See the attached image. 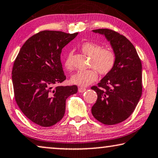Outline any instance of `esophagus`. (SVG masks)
<instances>
[{"instance_id": "esophagus-1", "label": "esophagus", "mask_w": 158, "mask_h": 158, "mask_svg": "<svg viewBox=\"0 0 158 158\" xmlns=\"http://www.w3.org/2000/svg\"><path fill=\"white\" fill-rule=\"evenodd\" d=\"M86 90V88H83V87L79 88V92H80V93H83V92H85Z\"/></svg>"}]
</instances>
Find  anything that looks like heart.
<instances>
[{"instance_id": "heart-1", "label": "heart", "mask_w": 158, "mask_h": 158, "mask_svg": "<svg viewBox=\"0 0 158 158\" xmlns=\"http://www.w3.org/2000/svg\"><path fill=\"white\" fill-rule=\"evenodd\" d=\"M84 54L91 56L90 67L94 69L79 71L71 77V82L79 86H86L97 79V72L101 75L108 74L114 65L116 56L112 48H102L99 44L93 42H85L80 46ZM64 66L69 70L73 69L72 54H69L64 60Z\"/></svg>"}]
</instances>
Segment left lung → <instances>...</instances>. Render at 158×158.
Here are the masks:
<instances>
[{"label":"left lung","mask_w":158,"mask_h":158,"mask_svg":"<svg viewBox=\"0 0 158 158\" xmlns=\"http://www.w3.org/2000/svg\"><path fill=\"white\" fill-rule=\"evenodd\" d=\"M92 31L104 35L110 42L116 60L112 69L97 86L91 87L97 94L92 113L102 124H118L132 114L141 97V61L135 46L125 36L107 28Z\"/></svg>","instance_id":"obj_1"}]
</instances>
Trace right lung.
Listing matches in <instances>:
<instances>
[{
    "mask_svg": "<svg viewBox=\"0 0 158 158\" xmlns=\"http://www.w3.org/2000/svg\"><path fill=\"white\" fill-rule=\"evenodd\" d=\"M77 34L42 31L25 42L15 60L12 81L15 102L35 124H56L65 113L66 99L78 91L76 85H57L66 79L61 50Z\"/></svg>",
    "mask_w": 158,
    "mask_h": 158,
    "instance_id": "add662e5",
    "label": "right lung"
}]
</instances>
